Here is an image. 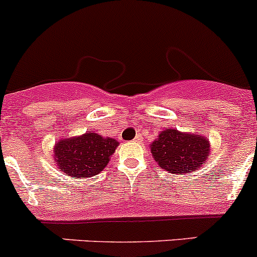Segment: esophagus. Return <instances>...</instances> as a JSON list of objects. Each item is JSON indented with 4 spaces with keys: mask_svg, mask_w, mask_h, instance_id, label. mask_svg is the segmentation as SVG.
I'll return each mask as SVG.
<instances>
[{
    "mask_svg": "<svg viewBox=\"0 0 257 257\" xmlns=\"http://www.w3.org/2000/svg\"><path fill=\"white\" fill-rule=\"evenodd\" d=\"M133 142H136V143H142V142H143V138H142L141 136H137L136 138L133 139Z\"/></svg>",
    "mask_w": 257,
    "mask_h": 257,
    "instance_id": "34e87169",
    "label": "esophagus"
}]
</instances>
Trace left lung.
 Here are the masks:
<instances>
[{
    "label": "left lung",
    "instance_id": "left-lung-1",
    "mask_svg": "<svg viewBox=\"0 0 257 257\" xmlns=\"http://www.w3.org/2000/svg\"><path fill=\"white\" fill-rule=\"evenodd\" d=\"M152 154L159 167L172 174L189 173L205 164L210 154V143L206 137L181 133L176 129L161 132L152 143Z\"/></svg>",
    "mask_w": 257,
    "mask_h": 257
}]
</instances>
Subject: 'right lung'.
Here are the masks:
<instances>
[{
    "instance_id": "add662e5",
    "label": "right lung",
    "mask_w": 257,
    "mask_h": 257,
    "mask_svg": "<svg viewBox=\"0 0 257 257\" xmlns=\"http://www.w3.org/2000/svg\"><path fill=\"white\" fill-rule=\"evenodd\" d=\"M118 147V142L96 133L61 139L55 146V161L64 173L78 178L100 173Z\"/></svg>"
}]
</instances>
